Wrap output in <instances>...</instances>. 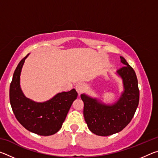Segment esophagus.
Wrapping results in <instances>:
<instances>
[{
  "label": "esophagus",
  "mask_w": 158,
  "mask_h": 158,
  "mask_svg": "<svg viewBox=\"0 0 158 158\" xmlns=\"http://www.w3.org/2000/svg\"><path fill=\"white\" fill-rule=\"evenodd\" d=\"M75 89L77 90V93H78V95H80L83 92H84V90H85L84 85L83 84H81V83H79V84H77L76 85Z\"/></svg>",
  "instance_id": "1"
}]
</instances>
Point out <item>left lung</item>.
Returning <instances> with one entry per match:
<instances>
[{"label":"left lung","mask_w":158,"mask_h":158,"mask_svg":"<svg viewBox=\"0 0 158 158\" xmlns=\"http://www.w3.org/2000/svg\"><path fill=\"white\" fill-rule=\"evenodd\" d=\"M120 58L125 65L116 74L122 79L123 91L116 102L106 105L84 93L81 95L85 121L96 135L109 136L121 132L130 123L139 105V90L135 72L123 57Z\"/></svg>","instance_id":"left-lung-1"}]
</instances>
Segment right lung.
<instances>
[{
  "mask_svg": "<svg viewBox=\"0 0 158 158\" xmlns=\"http://www.w3.org/2000/svg\"><path fill=\"white\" fill-rule=\"evenodd\" d=\"M28 55L20 61L13 74L10 86V105L16 118L26 130L41 136L54 135L62 127L78 94L73 89L68 92L58 93L43 102L26 98L20 86V75Z\"/></svg>",
  "mask_w": 158,
  "mask_h": 158,
  "instance_id": "1",
  "label": "right lung"
}]
</instances>
